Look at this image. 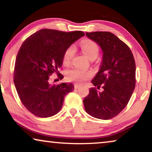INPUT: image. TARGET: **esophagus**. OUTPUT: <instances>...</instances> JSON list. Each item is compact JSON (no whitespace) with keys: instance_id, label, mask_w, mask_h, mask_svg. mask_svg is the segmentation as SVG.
<instances>
[{"instance_id":"obj_1","label":"esophagus","mask_w":152,"mask_h":152,"mask_svg":"<svg viewBox=\"0 0 152 152\" xmlns=\"http://www.w3.org/2000/svg\"><path fill=\"white\" fill-rule=\"evenodd\" d=\"M81 86L80 85H78V84H74V88L75 89H78L79 88H80Z\"/></svg>"}]
</instances>
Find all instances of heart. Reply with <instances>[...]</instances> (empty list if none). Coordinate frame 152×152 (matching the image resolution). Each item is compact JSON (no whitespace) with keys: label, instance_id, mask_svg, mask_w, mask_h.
Wrapping results in <instances>:
<instances>
[{"label":"heart","instance_id":"heart-1","mask_svg":"<svg viewBox=\"0 0 152 152\" xmlns=\"http://www.w3.org/2000/svg\"><path fill=\"white\" fill-rule=\"evenodd\" d=\"M81 48L87 57L90 60L96 59L99 55V48L96 43L91 41H84L81 43ZM75 48L74 45H71L65 51L63 57V61L65 64L70 63L73 58ZM92 73L90 71H85L79 68H72L67 70L66 72V79L70 82H75L77 83H82L87 79L91 78Z\"/></svg>","mask_w":152,"mask_h":152}]
</instances>
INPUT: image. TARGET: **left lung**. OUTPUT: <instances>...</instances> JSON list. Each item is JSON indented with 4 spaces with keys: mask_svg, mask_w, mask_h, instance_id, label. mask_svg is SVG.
Masks as SVG:
<instances>
[{
    "mask_svg": "<svg viewBox=\"0 0 152 152\" xmlns=\"http://www.w3.org/2000/svg\"><path fill=\"white\" fill-rule=\"evenodd\" d=\"M102 51L99 71L91 82L96 88L89 90L83 100L91 116L107 120L117 115L127 106L135 86V62L129 48L113 33H86ZM102 86L103 91H97Z\"/></svg>",
    "mask_w": 152,
    "mask_h": 152,
    "instance_id": "obj_1",
    "label": "left lung"
}]
</instances>
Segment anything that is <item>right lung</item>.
Instances as JSON below:
<instances>
[{
  "label": "right lung",
  "instance_id": "obj_1",
  "mask_svg": "<svg viewBox=\"0 0 152 152\" xmlns=\"http://www.w3.org/2000/svg\"><path fill=\"white\" fill-rule=\"evenodd\" d=\"M84 33L43 29L27 37L16 58L14 83L20 101L35 116L50 117L60 111L64 97L74 91L72 83L51 84L50 76L59 74L65 51ZM60 79L64 76L58 75Z\"/></svg>",
  "mask_w": 152,
  "mask_h": 152
}]
</instances>
